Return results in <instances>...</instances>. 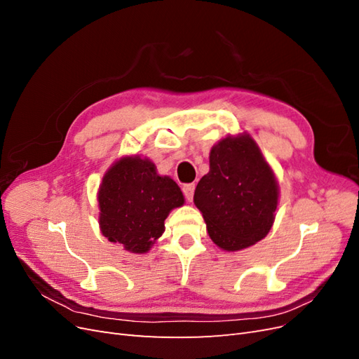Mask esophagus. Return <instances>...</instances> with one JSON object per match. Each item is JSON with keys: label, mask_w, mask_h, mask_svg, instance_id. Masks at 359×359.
<instances>
[{"label": "esophagus", "mask_w": 359, "mask_h": 359, "mask_svg": "<svg viewBox=\"0 0 359 359\" xmlns=\"http://www.w3.org/2000/svg\"><path fill=\"white\" fill-rule=\"evenodd\" d=\"M182 193H184V198H186V201L191 202L193 194H194V184H184Z\"/></svg>", "instance_id": "esophagus-1"}]
</instances>
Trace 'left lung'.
<instances>
[{
	"label": "left lung",
	"mask_w": 359,
	"mask_h": 359,
	"mask_svg": "<svg viewBox=\"0 0 359 359\" xmlns=\"http://www.w3.org/2000/svg\"><path fill=\"white\" fill-rule=\"evenodd\" d=\"M277 202L276 177L252 137L227 136L212 147L210 172L198 182L194 203L217 245L236 252L262 240Z\"/></svg>",
	"instance_id": "1"
}]
</instances>
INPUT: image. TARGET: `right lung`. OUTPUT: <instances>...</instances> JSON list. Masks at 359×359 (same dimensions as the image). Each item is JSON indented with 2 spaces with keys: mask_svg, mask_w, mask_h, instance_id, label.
Masks as SVG:
<instances>
[{
  "mask_svg": "<svg viewBox=\"0 0 359 359\" xmlns=\"http://www.w3.org/2000/svg\"><path fill=\"white\" fill-rule=\"evenodd\" d=\"M184 203L177 182L160 177L148 158L124 157L99 190L102 233L132 253H145L165 232L170 210Z\"/></svg>",
  "mask_w": 359,
  "mask_h": 359,
  "instance_id": "add662e5",
  "label": "right lung"
}]
</instances>
